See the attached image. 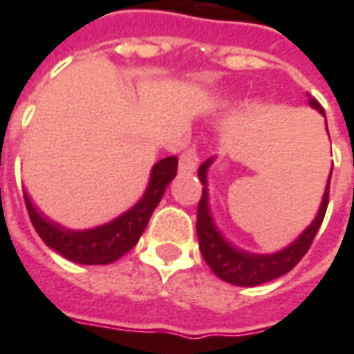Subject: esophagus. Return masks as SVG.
Here are the masks:
<instances>
[{
    "label": "esophagus",
    "instance_id": "obj_1",
    "mask_svg": "<svg viewBox=\"0 0 354 354\" xmlns=\"http://www.w3.org/2000/svg\"><path fill=\"white\" fill-rule=\"evenodd\" d=\"M197 165H199V157L193 149H187L182 157H180V170L182 172H195L197 170Z\"/></svg>",
    "mask_w": 354,
    "mask_h": 354
}]
</instances>
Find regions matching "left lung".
<instances>
[{
    "mask_svg": "<svg viewBox=\"0 0 354 354\" xmlns=\"http://www.w3.org/2000/svg\"><path fill=\"white\" fill-rule=\"evenodd\" d=\"M309 106L313 109H317L320 115L326 119V113H324L322 106L311 96H309ZM214 161L216 155H212L197 170L201 184H203V195H201L199 210H197V237H199L201 254H203L208 267L214 271L216 277H220L222 281L235 284V286H258V284L274 281V279H279L282 274L292 271L297 261L301 260L305 252L309 250L313 239H315L320 223L324 220L332 172L328 174L322 201H320V207L317 210V216L313 218V222L290 245H286L281 250L271 254H256L243 250V248L233 245L231 241H227L223 237L222 231L218 230L214 218H212L210 199H208V170H210Z\"/></svg>",
    "mask_w": 354,
    "mask_h": 354,
    "instance_id": "left-lung-1",
    "label": "left lung"
}]
</instances>
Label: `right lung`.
I'll use <instances>...</instances> for the list:
<instances>
[{"mask_svg": "<svg viewBox=\"0 0 354 354\" xmlns=\"http://www.w3.org/2000/svg\"><path fill=\"white\" fill-rule=\"evenodd\" d=\"M176 172V155L155 162L149 172V182L144 195L129 210H124L123 214L91 230H70L62 223L50 220L49 216H45L35 207L26 192L24 201L37 235L50 250L81 266H106L119 260L138 243L153 210L165 195L167 185L174 180Z\"/></svg>", "mask_w": 354, "mask_h": 354, "instance_id": "right-lung-1", "label": "right lung"}]
</instances>
